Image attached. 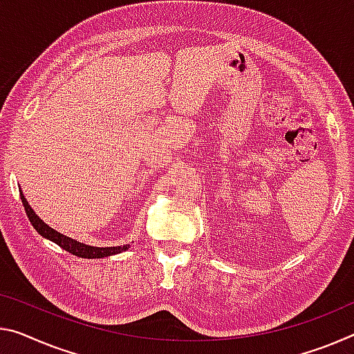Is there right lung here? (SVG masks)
Masks as SVG:
<instances>
[{
  "instance_id": "1",
  "label": "right lung",
  "mask_w": 354,
  "mask_h": 354,
  "mask_svg": "<svg viewBox=\"0 0 354 354\" xmlns=\"http://www.w3.org/2000/svg\"><path fill=\"white\" fill-rule=\"evenodd\" d=\"M20 198H21V203L25 206L26 216L30 218L31 225L35 227L36 232L41 234L42 238H47L48 241H52V243L58 244L61 249H64L72 255H77L80 258H104V257L120 254L122 250H127L129 245H131V244H124V245H116V248H96V245L83 244L80 241L72 239L69 236H66V234H61L59 232H56V230H53L52 227H48L47 223L44 222L35 211H32V207L26 201L21 190H20Z\"/></svg>"
}]
</instances>
